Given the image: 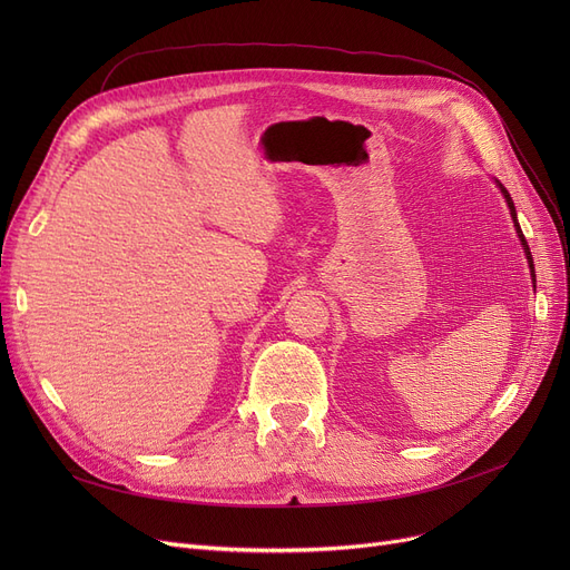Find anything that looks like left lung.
<instances>
[{"instance_id": "1", "label": "left lung", "mask_w": 570, "mask_h": 570, "mask_svg": "<svg viewBox=\"0 0 570 570\" xmlns=\"http://www.w3.org/2000/svg\"><path fill=\"white\" fill-rule=\"evenodd\" d=\"M497 183V187L501 189V194H503V198H505V203H508V209H511V217H513V224H515V233H518V237H520V243H522V247H524V256H527V263H529V269H531V277H533V288H535V273H533V258H531V252H529V245H527V239H524V235H522V228H520V224H518V213H515V205H513V198H511V194L505 191V187L499 183V179H494Z\"/></svg>"}]
</instances>
